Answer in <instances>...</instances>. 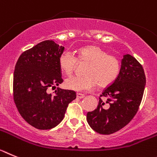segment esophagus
<instances>
[{"label": "esophagus", "instance_id": "esophagus-1", "mask_svg": "<svg viewBox=\"0 0 157 157\" xmlns=\"http://www.w3.org/2000/svg\"><path fill=\"white\" fill-rule=\"evenodd\" d=\"M84 94H80V93H77V98H84Z\"/></svg>", "mask_w": 157, "mask_h": 157}]
</instances>
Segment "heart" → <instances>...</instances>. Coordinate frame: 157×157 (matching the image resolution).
I'll return each instance as SVG.
<instances>
[{
	"instance_id": "heart-1",
	"label": "heart",
	"mask_w": 157,
	"mask_h": 157,
	"mask_svg": "<svg viewBox=\"0 0 157 157\" xmlns=\"http://www.w3.org/2000/svg\"><path fill=\"white\" fill-rule=\"evenodd\" d=\"M79 62L88 64L84 70V76H73L66 79L64 83L67 89L76 91H85L92 89L97 82L100 86H108L116 80L121 72L119 59L98 46L90 45L79 49L77 58L73 52L65 51L60 55L59 64L66 75L73 73Z\"/></svg>"
}]
</instances>
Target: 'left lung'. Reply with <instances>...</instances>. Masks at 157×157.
Instances as JSON below:
<instances>
[{
  "mask_svg": "<svg viewBox=\"0 0 157 157\" xmlns=\"http://www.w3.org/2000/svg\"><path fill=\"white\" fill-rule=\"evenodd\" d=\"M145 82L142 65L131 55L124 56L119 76L100 95L106 101L99 98L97 109L87 113L90 127L101 135H110L126 126L138 112Z\"/></svg>",
  "mask_w": 157,
  "mask_h": 157,
  "instance_id": "obj_1",
  "label": "left lung"
}]
</instances>
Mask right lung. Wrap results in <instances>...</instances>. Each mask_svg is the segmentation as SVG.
Returning a JSON list of instances; mask_svg holds the SVG:
<instances>
[{
  "mask_svg": "<svg viewBox=\"0 0 157 157\" xmlns=\"http://www.w3.org/2000/svg\"><path fill=\"white\" fill-rule=\"evenodd\" d=\"M64 47L53 40H44L19 56L13 77V95L19 113L31 126L40 130L55 128L77 97L76 92L57 87L53 94L48 87L63 81L59 64Z\"/></svg>",
  "mask_w": 157,
  "mask_h": 157,
  "instance_id": "right-lung-1",
  "label": "right lung"
}]
</instances>
